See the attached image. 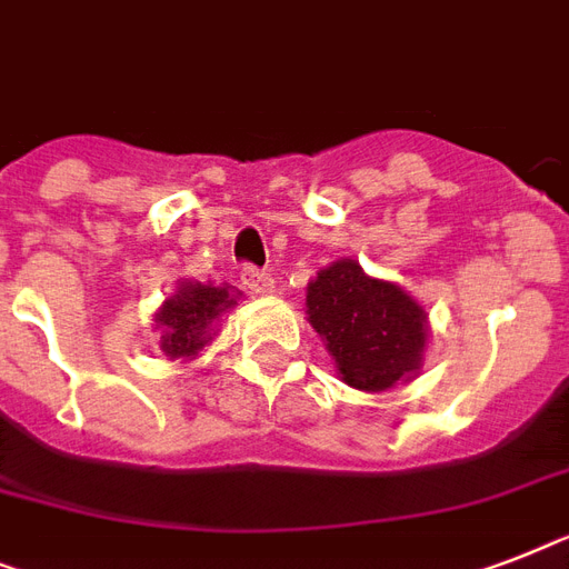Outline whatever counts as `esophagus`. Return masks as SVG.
Here are the masks:
<instances>
[{"label":"esophagus","mask_w":569,"mask_h":569,"mask_svg":"<svg viewBox=\"0 0 569 569\" xmlns=\"http://www.w3.org/2000/svg\"><path fill=\"white\" fill-rule=\"evenodd\" d=\"M242 286L251 295H271V292H274V280H271L266 271L253 269V266H244V269H242Z\"/></svg>","instance_id":"obj_1"}]
</instances>
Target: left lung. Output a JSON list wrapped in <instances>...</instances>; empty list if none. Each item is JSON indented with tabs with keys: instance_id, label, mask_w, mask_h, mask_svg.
Wrapping results in <instances>:
<instances>
[{
	"instance_id": "left-lung-1",
	"label": "left lung",
	"mask_w": 569,
	"mask_h": 569,
	"mask_svg": "<svg viewBox=\"0 0 569 569\" xmlns=\"http://www.w3.org/2000/svg\"><path fill=\"white\" fill-rule=\"evenodd\" d=\"M307 321L325 339L336 373L359 391H389L423 368L429 316L403 286L365 274L341 257L307 286Z\"/></svg>"
}]
</instances>
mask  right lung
Segmentation results:
<instances>
[{
    "label": "right lung",
    "instance_id": "1",
    "mask_svg": "<svg viewBox=\"0 0 569 569\" xmlns=\"http://www.w3.org/2000/svg\"><path fill=\"white\" fill-rule=\"evenodd\" d=\"M242 298L239 289L228 283H198V280H178L169 298L157 307L154 330L160 332V350L178 362L192 359L210 345L221 316L237 307Z\"/></svg>",
    "mask_w": 569,
    "mask_h": 569
}]
</instances>
